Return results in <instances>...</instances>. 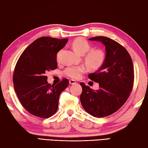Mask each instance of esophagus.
<instances>
[{
  "label": "esophagus",
  "instance_id": "1",
  "mask_svg": "<svg viewBox=\"0 0 148 148\" xmlns=\"http://www.w3.org/2000/svg\"><path fill=\"white\" fill-rule=\"evenodd\" d=\"M69 84H77V82L75 81V80H73V79H71L69 81Z\"/></svg>",
  "mask_w": 148,
  "mask_h": 148
}]
</instances>
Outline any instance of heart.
I'll list each match as a JSON object with an SVG mask.
<instances>
[{
    "label": "heart",
    "mask_w": 148,
    "mask_h": 148,
    "mask_svg": "<svg viewBox=\"0 0 148 148\" xmlns=\"http://www.w3.org/2000/svg\"><path fill=\"white\" fill-rule=\"evenodd\" d=\"M73 50L79 54L84 55L91 49V45L88 41L83 38H77L72 43ZM60 52L57 54V58H59ZM105 55L104 52L100 49H94L89 51L84 56L86 63L88 65L90 68L96 69L99 68L104 63ZM86 71L84 66H70L65 70V74L73 79H79L81 75Z\"/></svg>",
    "instance_id": "1"
}]
</instances>
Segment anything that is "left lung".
Returning a JSON list of instances; mask_svg holds the SVG:
<instances>
[{
	"mask_svg": "<svg viewBox=\"0 0 148 148\" xmlns=\"http://www.w3.org/2000/svg\"><path fill=\"white\" fill-rule=\"evenodd\" d=\"M88 40L102 43L106 55L102 66L88 75L89 79L99 83V88L92 90L81 82L80 100L90 115L105 117L120 109L130 95L134 81L133 64L126 49L112 39L97 36Z\"/></svg>",
	"mask_w": 148,
	"mask_h": 148,
	"instance_id": "left-lung-1",
	"label": "left lung"
}]
</instances>
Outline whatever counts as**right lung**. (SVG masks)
Wrapping results in <instances>:
<instances>
[{
    "instance_id": "obj_1",
    "label": "right lung",
    "mask_w": 148,
    "mask_h": 148,
    "mask_svg": "<svg viewBox=\"0 0 148 148\" xmlns=\"http://www.w3.org/2000/svg\"><path fill=\"white\" fill-rule=\"evenodd\" d=\"M68 39L41 37L23 52L15 67L13 81L19 101L28 112L47 118L56 112L60 95L68 86L63 79L56 85L48 83L46 73L57 68L56 54Z\"/></svg>"
}]
</instances>
